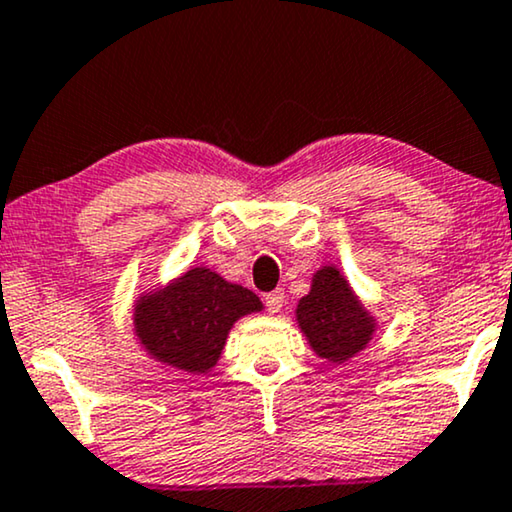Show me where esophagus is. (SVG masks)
<instances>
[{
	"mask_svg": "<svg viewBox=\"0 0 512 512\" xmlns=\"http://www.w3.org/2000/svg\"><path fill=\"white\" fill-rule=\"evenodd\" d=\"M265 305H268V313H280L282 305H284V291L282 289H275L270 291V294H265Z\"/></svg>",
	"mask_w": 512,
	"mask_h": 512,
	"instance_id": "obj_1",
	"label": "esophagus"
}]
</instances>
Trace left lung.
<instances>
[{"label": "left lung", "instance_id": "obj_1", "mask_svg": "<svg viewBox=\"0 0 512 512\" xmlns=\"http://www.w3.org/2000/svg\"><path fill=\"white\" fill-rule=\"evenodd\" d=\"M296 324L322 360L343 364L360 355L374 338L378 322L336 265H322L310 291L296 305Z\"/></svg>", "mask_w": 512, "mask_h": 512}]
</instances>
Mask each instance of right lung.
Here are the masks:
<instances>
[{
    "label": "right lung",
    "instance_id": "right-lung-1",
    "mask_svg": "<svg viewBox=\"0 0 512 512\" xmlns=\"http://www.w3.org/2000/svg\"><path fill=\"white\" fill-rule=\"evenodd\" d=\"M261 310L254 291L207 265H190L164 287L138 294L131 320L150 360L199 376L221 360L235 322Z\"/></svg>",
    "mask_w": 512,
    "mask_h": 512
}]
</instances>
